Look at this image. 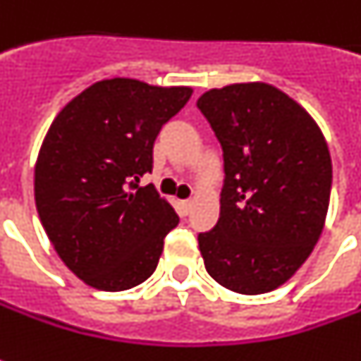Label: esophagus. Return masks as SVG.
Masks as SVG:
<instances>
[{
  "label": "esophagus",
  "instance_id": "obj_1",
  "mask_svg": "<svg viewBox=\"0 0 361 361\" xmlns=\"http://www.w3.org/2000/svg\"><path fill=\"white\" fill-rule=\"evenodd\" d=\"M180 204H183V210H185L186 214H188V212L192 210V200H183Z\"/></svg>",
  "mask_w": 361,
  "mask_h": 361
}]
</instances>
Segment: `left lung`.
<instances>
[{
    "mask_svg": "<svg viewBox=\"0 0 361 361\" xmlns=\"http://www.w3.org/2000/svg\"><path fill=\"white\" fill-rule=\"evenodd\" d=\"M197 107L224 157L220 216L198 234L204 268L236 294H266L306 262L332 190L328 142L308 111L268 83L210 89Z\"/></svg>",
    "mask_w": 361,
    "mask_h": 361,
    "instance_id": "1",
    "label": "left lung"
}]
</instances>
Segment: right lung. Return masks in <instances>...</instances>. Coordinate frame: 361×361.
Here are the masks:
<instances>
[{"label":"right lung","mask_w":361,"mask_h":361,"mask_svg":"<svg viewBox=\"0 0 361 361\" xmlns=\"http://www.w3.org/2000/svg\"><path fill=\"white\" fill-rule=\"evenodd\" d=\"M190 87L105 79L51 123L35 163V204L55 252L85 284L121 292L154 272L175 209L152 185V145Z\"/></svg>","instance_id":"obj_1"}]
</instances>
